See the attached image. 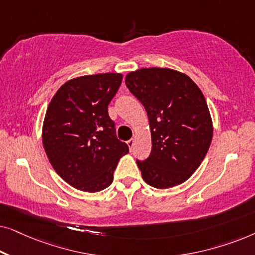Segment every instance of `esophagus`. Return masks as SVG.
I'll list each match as a JSON object with an SVG mask.
<instances>
[{"label": "esophagus", "mask_w": 255, "mask_h": 255, "mask_svg": "<svg viewBox=\"0 0 255 255\" xmlns=\"http://www.w3.org/2000/svg\"><path fill=\"white\" fill-rule=\"evenodd\" d=\"M128 147H130V149H132V147H133V145H134L133 139H130V140H128Z\"/></svg>", "instance_id": "34e87169"}]
</instances>
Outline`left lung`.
Returning a JSON list of instances; mask_svg holds the SVG:
<instances>
[{
    "label": "left lung",
    "mask_w": 255,
    "mask_h": 255,
    "mask_svg": "<svg viewBox=\"0 0 255 255\" xmlns=\"http://www.w3.org/2000/svg\"><path fill=\"white\" fill-rule=\"evenodd\" d=\"M144 106L152 151L137 160L144 181L158 189L183 183L203 161L212 139V120L203 93L189 76L170 68H140L125 78Z\"/></svg>",
    "instance_id": "obj_1"
}]
</instances>
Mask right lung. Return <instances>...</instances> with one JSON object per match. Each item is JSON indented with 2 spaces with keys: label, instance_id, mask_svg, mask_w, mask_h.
<instances>
[{
  "label": "right lung",
  "instance_id": "right-lung-1",
  "mask_svg": "<svg viewBox=\"0 0 255 255\" xmlns=\"http://www.w3.org/2000/svg\"><path fill=\"white\" fill-rule=\"evenodd\" d=\"M122 79L121 73H104L68 80L47 107L41 132L45 152L58 175L79 190L109 187L128 152L108 114Z\"/></svg>",
  "mask_w": 255,
  "mask_h": 255
}]
</instances>
